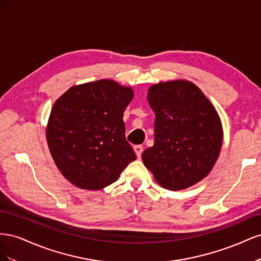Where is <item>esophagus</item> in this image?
<instances>
[{"label": "esophagus", "instance_id": "esophagus-1", "mask_svg": "<svg viewBox=\"0 0 261 261\" xmlns=\"http://www.w3.org/2000/svg\"><path fill=\"white\" fill-rule=\"evenodd\" d=\"M134 151H135L137 158H140L141 153H143V151H144V148H143V146L136 145V146H134Z\"/></svg>", "mask_w": 261, "mask_h": 261}]
</instances>
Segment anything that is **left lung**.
Segmentation results:
<instances>
[{
  "instance_id": "obj_1",
  "label": "left lung",
  "mask_w": 261,
  "mask_h": 261,
  "mask_svg": "<svg viewBox=\"0 0 261 261\" xmlns=\"http://www.w3.org/2000/svg\"><path fill=\"white\" fill-rule=\"evenodd\" d=\"M147 99L155 120L154 145L141 155L145 167L165 189L197 184L209 174L222 147L216 108L198 87L184 80L152 85Z\"/></svg>"
}]
</instances>
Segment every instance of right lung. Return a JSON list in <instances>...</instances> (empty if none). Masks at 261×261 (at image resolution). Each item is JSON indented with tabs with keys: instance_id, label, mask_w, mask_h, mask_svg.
I'll list each match as a JSON object with an SVG mask.
<instances>
[{
	"instance_id": "1",
	"label": "right lung",
	"mask_w": 261,
	"mask_h": 261,
	"mask_svg": "<svg viewBox=\"0 0 261 261\" xmlns=\"http://www.w3.org/2000/svg\"><path fill=\"white\" fill-rule=\"evenodd\" d=\"M133 97L132 87L100 80L70 87L54 102L46 141L62 175L76 187L105 188L136 159L123 121Z\"/></svg>"
}]
</instances>
